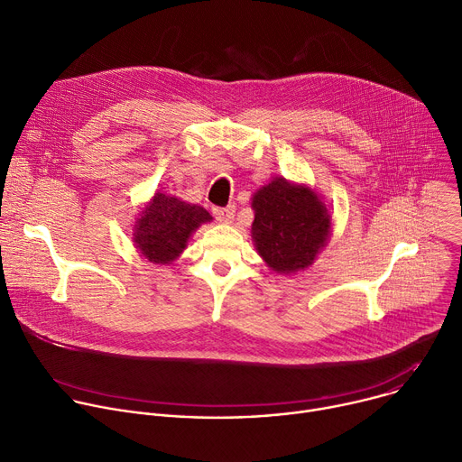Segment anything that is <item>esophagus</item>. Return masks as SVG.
Instances as JSON below:
<instances>
[{
    "label": "esophagus",
    "mask_w": 462,
    "mask_h": 462,
    "mask_svg": "<svg viewBox=\"0 0 462 462\" xmlns=\"http://www.w3.org/2000/svg\"><path fill=\"white\" fill-rule=\"evenodd\" d=\"M213 215L218 222L222 224H229L235 217V205H227V208H215L213 209Z\"/></svg>",
    "instance_id": "esophagus-1"
}]
</instances>
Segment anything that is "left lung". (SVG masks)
Instances as JSON below:
<instances>
[{
  "mask_svg": "<svg viewBox=\"0 0 462 462\" xmlns=\"http://www.w3.org/2000/svg\"><path fill=\"white\" fill-rule=\"evenodd\" d=\"M251 236L277 273L309 268L330 235V217L314 190L273 180L253 196Z\"/></svg>",
  "mask_w": 462,
  "mask_h": 462,
  "instance_id": "obj_1",
  "label": "left lung"
}]
</instances>
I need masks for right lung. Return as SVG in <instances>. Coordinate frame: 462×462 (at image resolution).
Instances as JSON below:
<instances>
[{
	"label": "right lung",
	"instance_id": "obj_1",
	"mask_svg": "<svg viewBox=\"0 0 462 462\" xmlns=\"http://www.w3.org/2000/svg\"><path fill=\"white\" fill-rule=\"evenodd\" d=\"M211 215L199 205L156 192L135 222L134 242L143 257L156 264H169L187 247L189 236Z\"/></svg>",
	"mask_w": 462,
	"mask_h": 462
}]
</instances>
